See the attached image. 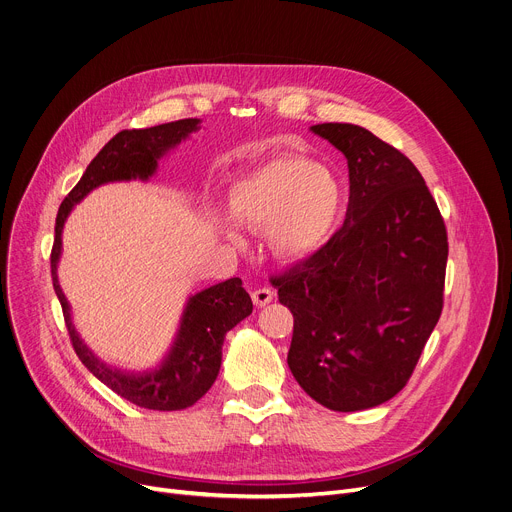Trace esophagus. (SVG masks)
Returning a JSON list of instances; mask_svg holds the SVG:
<instances>
[{"instance_id":"1","label":"esophagus","mask_w":512,"mask_h":512,"mask_svg":"<svg viewBox=\"0 0 512 512\" xmlns=\"http://www.w3.org/2000/svg\"><path fill=\"white\" fill-rule=\"evenodd\" d=\"M251 296H253L255 306H259V309H261V306H265V304H269L271 300H274L276 292L271 290V288H259V290H255Z\"/></svg>"}]
</instances>
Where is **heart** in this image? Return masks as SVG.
<instances>
[{"mask_svg":"<svg viewBox=\"0 0 512 512\" xmlns=\"http://www.w3.org/2000/svg\"><path fill=\"white\" fill-rule=\"evenodd\" d=\"M342 210V181L327 166L300 156L271 160L236 179L228 191L230 218L251 230L269 226V247L282 259L317 251L333 234Z\"/></svg>","mask_w":512,"mask_h":512,"instance_id":"heart-1","label":"heart"}]
</instances>
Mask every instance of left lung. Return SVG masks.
I'll return each mask as SVG.
<instances>
[{"mask_svg":"<svg viewBox=\"0 0 512 512\" xmlns=\"http://www.w3.org/2000/svg\"><path fill=\"white\" fill-rule=\"evenodd\" d=\"M348 160L344 226L306 261L271 278L294 315L288 366L333 412L395 397L442 311L447 228L420 170L352 123L311 127Z\"/></svg>","mask_w":512,"mask_h":512,"instance_id":"obj_1","label":"left lung"}]
</instances>
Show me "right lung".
Segmentation results:
<instances>
[{
  "mask_svg": "<svg viewBox=\"0 0 512 512\" xmlns=\"http://www.w3.org/2000/svg\"><path fill=\"white\" fill-rule=\"evenodd\" d=\"M199 123V119H181L148 129L119 131L96 154L78 185L61 201L55 220L51 276L78 358L100 383H105L117 395L156 412L185 410L210 391L220 372L226 333L253 313L251 296L243 288L241 278H230L189 296L175 342L156 368L144 372L113 368L92 354L72 323L70 302L57 280L61 230L76 203H80L92 189L113 181H148L156 173L158 160L197 131Z\"/></svg>",
  "mask_w": 512,
  "mask_h": 512,
  "instance_id": "obj_1",
  "label": "right lung"
}]
</instances>
